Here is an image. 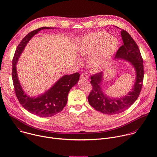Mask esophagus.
<instances>
[{
  "instance_id": "esophagus-1",
  "label": "esophagus",
  "mask_w": 157,
  "mask_h": 157,
  "mask_svg": "<svg viewBox=\"0 0 157 157\" xmlns=\"http://www.w3.org/2000/svg\"><path fill=\"white\" fill-rule=\"evenodd\" d=\"M81 79H84V80H88V76L85 73H82L81 75V76H80Z\"/></svg>"
}]
</instances>
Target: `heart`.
<instances>
[{
    "label": "heart",
    "mask_w": 157,
    "mask_h": 157,
    "mask_svg": "<svg viewBox=\"0 0 157 157\" xmlns=\"http://www.w3.org/2000/svg\"><path fill=\"white\" fill-rule=\"evenodd\" d=\"M117 38L111 36L104 31H99L82 38L78 43V53L89 58V65L91 70L98 71L114 55L119 46Z\"/></svg>",
    "instance_id": "1"
}]
</instances>
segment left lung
Wrapping results in <instances>:
<instances>
[{"label":"left lung","mask_w":157,"mask_h":157,"mask_svg":"<svg viewBox=\"0 0 157 157\" xmlns=\"http://www.w3.org/2000/svg\"><path fill=\"white\" fill-rule=\"evenodd\" d=\"M121 36L124 44L117 50L115 58L127 60L135 68L136 79L132 91L122 98H110L105 96L101 88L102 72L96 73L91 77L92 90L87 98L89 103L96 110L107 115L121 113L130 107L138 98L143 85V58L139 47L127 31L122 29Z\"/></svg>","instance_id":"obj_1"}]
</instances>
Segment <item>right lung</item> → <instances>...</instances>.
Here are the masks:
<instances>
[{"label":"right lung","instance_id":"1","mask_svg":"<svg viewBox=\"0 0 157 157\" xmlns=\"http://www.w3.org/2000/svg\"><path fill=\"white\" fill-rule=\"evenodd\" d=\"M41 27L28 33L17 46L12 60V80L17 98L20 104L30 113L41 117L56 115L65 107L70 89L77 84L79 74L75 73L61 77L50 89L37 98L27 96L22 89L18 79L16 64L18 59L29 40L41 30L50 29Z\"/></svg>","mask_w":157,"mask_h":157}]
</instances>
